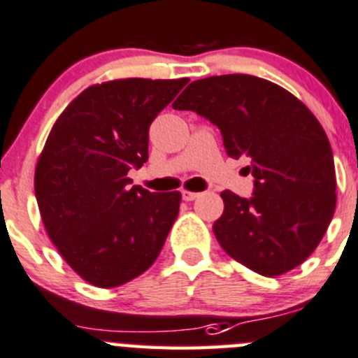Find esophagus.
<instances>
[{
	"instance_id": "1",
	"label": "esophagus",
	"mask_w": 358,
	"mask_h": 358,
	"mask_svg": "<svg viewBox=\"0 0 358 358\" xmlns=\"http://www.w3.org/2000/svg\"><path fill=\"white\" fill-rule=\"evenodd\" d=\"M182 197H183V201H194L199 197V194L190 192V190H182Z\"/></svg>"
}]
</instances>
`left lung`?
Masks as SVG:
<instances>
[{
    "label": "left lung",
    "mask_w": 358,
    "mask_h": 358,
    "mask_svg": "<svg viewBox=\"0 0 358 358\" xmlns=\"http://www.w3.org/2000/svg\"><path fill=\"white\" fill-rule=\"evenodd\" d=\"M220 129L229 157H248L253 196L220 194L222 248L262 276L303 264L336 210L332 148L317 117L283 87L252 75L196 80L173 103Z\"/></svg>",
    "instance_id": "8db88e82"
}]
</instances>
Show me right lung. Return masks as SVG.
<instances>
[{
  "instance_id": "obj_1",
  "label": "right lung",
  "mask_w": 358,
  "mask_h": 358,
  "mask_svg": "<svg viewBox=\"0 0 358 358\" xmlns=\"http://www.w3.org/2000/svg\"><path fill=\"white\" fill-rule=\"evenodd\" d=\"M189 78H126L76 96L47 138L34 194L48 238L85 282L101 289L145 273L178 217L180 192L131 185L148 161V129Z\"/></svg>"
}]
</instances>
